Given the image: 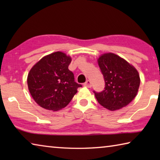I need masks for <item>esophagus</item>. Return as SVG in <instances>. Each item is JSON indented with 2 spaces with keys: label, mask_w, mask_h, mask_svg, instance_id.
<instances>
[{
  "label": "esophagus",
  "mask_w": 160,
  "mask_h": 160,
  "mask_svg": "<svg viewBox=\"0 0 160 160\" xmlns=\"http://www.w3.org/2000/svg\"><path fill=\"white\" fill-rule=\"evenodd\" d=\"M84 85H85V86H86V87H88V88H91L92 87V82H91V81L90 80H87L86 81V82L84 84Z\"/></svg>",
  "instance_id": "esophagus-1"
}]
</instances>
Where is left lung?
Listing matches in <instances>:
<instances>
[{"mask_svg": "<svg viewBox=\"0 0 160 160\" xmlns=\"http://www.w3.org/2000/svg\"><path fill=\"white\" fill-rule=\"evenodd\" d=\"M97 62L105 81L104 90L99 93L94 92L97 101L110 111L126 107L138 92L140 79L138 70L113 53L102 54Z\"/></svg>", "mask_w": 160, "mask_h": 160, "instance_id": "8db88e82", "label": "left lung"}]
</instances>
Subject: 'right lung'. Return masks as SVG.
I'll use <instances>...</instances> for the list:
<instances>
[{
  "instance_id": "1",
  "label": "right lung",
  "mask_w": 160,
  "mask_h": 160,
  "mask_svg": "<svg viewBox=\"0 0 160 160\" xmlns=\"http://www.w3.org/2000/svg\"><path fill=\"white\" fill-rule=\"evenodd\" d=\"M71 61L70 56L56 51L44 56L29 70L28 89L39 106L53 112L62 109L82 87L68 69Z\"/></svg>"
}]
</instances>
